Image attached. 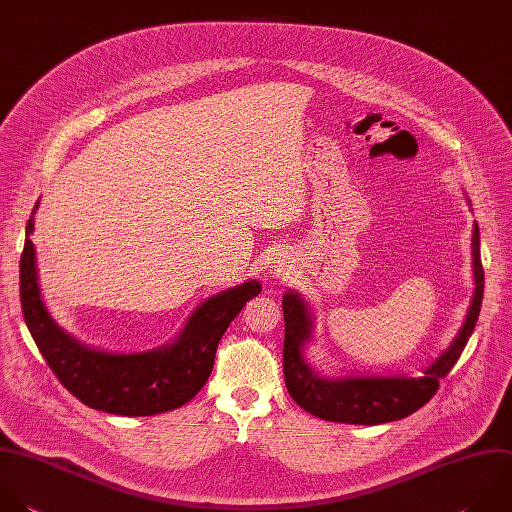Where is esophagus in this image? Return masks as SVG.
I'll return each mask as SVG.
<instances>
[{
  "mask_svg": "<svg viewBox=\"0 0 512 512\" xmlns=\"http://www.w3.org/2000/svg\"><path fill=\"white\" fill-rule=\"evenodd\" d=\"M294 272V266L290 262V258H278L274 264V274L278 278H290V274Z\"/></svg>",
  "mask_w": 512,
  "mask_h": 512,
  "instance_id": "1",
  "label": "esophagus"
}]
</instances>
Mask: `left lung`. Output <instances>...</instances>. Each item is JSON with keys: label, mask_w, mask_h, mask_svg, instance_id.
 Segmentation results:
<instances>
[{"label": "left lung", "mask_w": 512, "mask_h": 512, "mask_svg": "<svg viewBox=\"0 0 512 512\" xmlns=\"http://www.w3.org/2000/svg\"><path fill=\"white\" fill-rule=\"evenodd\" d=\"M472 272L474 296L466 320L450 344L418 378L406 376H350L324 378L304 360L302 348L312 336V318L308 304L298 292H286L284 310V380L292 400L310 414L344 424H382L406 418L424 406L438 390L444 378L460 358L480 314L484 292V270L480 262V234L472 228Z\"/></svg>", "instance_id": "8db88e82"}]
</instances>
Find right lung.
<instances>
[{"label":"right lung","mask_w":512,"mask_h":512,"mask_svg":"<svg viewBox=\"0 0 512 512\" xmlns=\"http://www.w3.org/2000/svg\"><path fill=\"white\" fill-rule=\"evenodd\" d=\"M36 208L26 226L20 260L22 312L58 380L86 406L122 416H152L192 400L210 378L220 338L246 302L260 294V282L248 280L208 298L170 346L142 354L94 350L64 332L44 304L30 240Z\"/></svg>","instance_id":"right-lung-1"}]
</instances>
